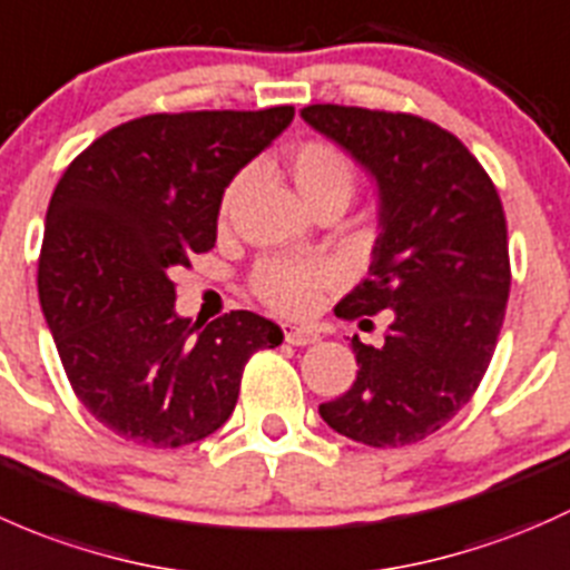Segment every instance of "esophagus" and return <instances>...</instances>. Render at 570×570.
Returning <instances> with one entry per match:
<instances>
[{"mask_svg": "<svg viewBox=\"0 0 570 570\" xmlns=\"http://www.w3.org/2000/svg\"><path fill=\"white\" fill-rule=\"evenodd\" d=\"M283 334H285V343L291 345H309V343H318L321 334L315 332L313 326H304V324H283Z\"/></svg>", "mask_w": 570, "mask_h": 570, "instance_id": "obj_1", "label": "esophagus"}]
</instances>
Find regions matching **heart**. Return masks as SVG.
<instances>
[{
  "instance_id": "b5f03b06",
  "label": "heart",
  "mask_w": 570,
  "mask_h": 570,
  "mask_svg": "<svg viewBox=\"0 0 570 570\" xmlns=\"http://www.w3.org/2000/svg\"><path fill=\"white\" fill-rule=\"evenodd\" d=\"M287 173H291L293 186L298 189L304 203L313 205L324 199H343L348 203L354 195L356 173L351 158L332 142L324 139H307L296 145L287 156ZM246 189V175H238L227 186L222 197V216L236 208L238 197ZM326 283V268L318 263H293V261H272L263 263L255 274V293L279 313H307L318 304L321 287Z\"/></svg>"
}]
</instances>
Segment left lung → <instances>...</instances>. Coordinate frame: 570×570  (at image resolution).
I'll list each match as a JSON object with an SVG mask.
<instances>
[{
	"label": "left lung",
	"instance_id": "obj_1",
	"mask_svg": "<svg viewBox=\"0 0 570 570\" xmlns=\"http://www.w3.org/2000/svg\"><path fill=\"white\" fill-rule=\"evenodd\" d=\"M298 115L354 158L379 195L367 279L334 309L343 318L392 313L379 348L354 334V386L318 414L371 448L420 442L469 403L494 356L510 291L500 195L436 122L334 104Z\"/></svg>",
	"mask_w": 570,
	"mask_h": 570
}]
</instances>
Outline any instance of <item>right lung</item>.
<instances>
[{
    "instance_id": "obj_1",
    "label": "right lung",
    "mask_w": 570,
    "mask_h": 570,
    "mask_svg": "<svg viewBox=\"0 0 570 570\" xmlns=\"http://www.w3.org/2000/svg\"><path fill=\"white\" fill-rule=\"evenodd\" d=\"M293 107L148 115L98 137L57 184L38 293L70 386L117 436L184 448L233 414L246 360L283 343L249 309L184 318L173 272L216 244L230 180Z\"/></svg>"
}]
</instances>
